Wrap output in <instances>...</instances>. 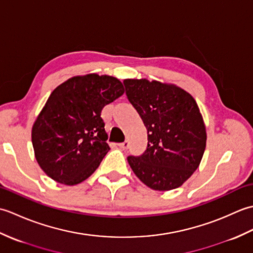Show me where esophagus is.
I'll return each instance as SVG.
<instances>
[{
	"label": "esophagus",
	"instance_id": "obj_1",
	"mask_svg": "<svg viewBox=\"0 0 253 253\" xmlns=\"http://www.w3.org/2000/svg\"><path fill=\"white\" fill-rule=\"evenodd\" d=\"M117 146L120 147L122 150H127L128 148H129V142L124 141V142H121V143H117Z\"/></svg>",
	"mask_w": 253,
	"mask_h": 253
}]
</instances>
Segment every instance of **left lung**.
Here are the masks:
<instances>
[{"label":"left lung","instance_id":"left-lung-1","mask_svg":"<svg viewBox=\"0 0 253 253\" xmlns=\"http://www.w3.org/2000/svg\"><path fill=\"white\" fill-rule=\"evenodd\" d=\"M126 95L148 130V147L127 161L136 176L153 190L180 187L199 168L207 130L196 100L173 84L125 79Z\"/></svg>","mask_w":253,"mask_h":253}]
</instances>
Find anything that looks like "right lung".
Masks as SVG:
<instances>
[{
    "instance_id": "obj_1",
    "label": "right lung",
    "mask_w": 253,
    "mask_h": 253,
    "mask_svg": "<svg viewBox=\"0 0 253 253\" xmlns=\"http://www.w3.org/2000/svg\"><path fill=\"white\" fill-rule=\"evenodd\" d=\"M125 92L109 75L67 79L52 91L32 125L38 164L53 180L80 184L94 173L110 151L101 111Z\"/></svg>"
}]
</instances>
